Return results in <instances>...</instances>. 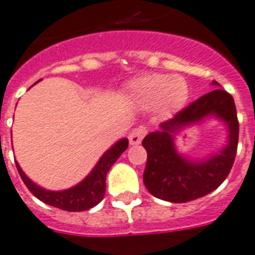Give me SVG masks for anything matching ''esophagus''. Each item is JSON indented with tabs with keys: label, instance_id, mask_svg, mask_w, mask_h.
<instances>
[{
	"label": "esophagus",
	"instance_id": "obj_1",
	"mask_svg": "<svg viewBox=\"0 0 255 255\" xmlns=\"http://www.w3.org/2000/svg\"><path fill=\"white\" fill-rule=\"evenodd\" d=\"M145 133H147V128L143 127V126L135 128V129L132 131L131 135H129V143H131L132 145L140 144L141 140H143V137L145 136Z\"/></svg>",
	"mask_w": 255,
	"mask_h": 255
}]
</instances>
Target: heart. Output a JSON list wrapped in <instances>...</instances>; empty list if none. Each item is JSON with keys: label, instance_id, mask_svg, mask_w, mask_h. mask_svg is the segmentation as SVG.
Instances as JSON below:
<instances>
[{"label": "heart", "instance_id": "b5f03b06", "mask_svg": "<svg viewBox=\"0 0 255 255\" xmlns=\"http://www.w3.org/2000/svg\"><path fill=\"white\" fill-rule=\"evenodd\" d=\"M136 97L147 107H160L166 112L182 110L188 99V84L180 76H143L133 83Z\"/></svg>", "mask_w": 255, "mask_h": 255}]
</instances>
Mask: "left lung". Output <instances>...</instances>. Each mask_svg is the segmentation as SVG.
<instances>
[{
  "label": "left lung",
  "instance_id": "obj_1",
  "mask_svg": "<svg viewBox=\"0 0 255 255\" xmlns=\"http://www.w3.org/2000/svg\"><path fill=\"white\" fill-rule=\"evenodd\" d=\"M214 87H219L213 81ZM215 117L228 128V143L211 157L194 161L177 152L174 136L184 128ZM240 123L234 99L215 88L160 124V129L145 136L141 144L147 151L143 182L153 197L172 203H184L202 198L218 188L230 172L237 147Z\"/></svg>",
  "mask_w": 255,
  "mask_h": 255
}]
</instances>
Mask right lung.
Returning <instances> with one entry per match:
<instances>
[{
    "label": "right lung",
    "mask_w": 255,
    "mask_h": 255,
    "mask_svg": "<svg viewBox=\"0 0 255 255\" xmlns=\"http://www.w3.org/2000/svg\"><path fill=\"white\" fill-rule=\"evenodd\" d=\"M127 147L128 139L126 137L116 141L111 148L103 153V156L99 159L96 166L93 167L92 171L80 183L67 190H61V191H52V190L40 187L38 184L29 179L17 162H15V166H17L21 179L24 180L25 186L37 199H40L46 205L65 210V211H85V210L92 209L103 201L104 194H106L107 172L110 171L112 164L119 159L120 155L127 149Z\"/></svg>",
    "instance_id": "obj_1"
}]
</instances>
